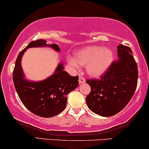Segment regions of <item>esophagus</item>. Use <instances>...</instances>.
Returning <instances> with one entry per match:
<instances>
[{"instance_id": "obj_1", "label": "esophagus", "mask_w": 149, "mask_h": 149, "mask_svg": "<svg viewBox=\"0 0 149 149\" xmlns=\"http://www.w3.org/2000/svg\"><path fill=\"white\" fill-rule=\"evenodd\" d=\"M79 84H81L85 83L86 80H85V79H84V78L83 77L80 76V77H79Z\"/></svg>"}]
</instances>
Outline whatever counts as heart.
<instances>
[{
	"label": "heart",
	"instance_id": "heart-1",
	"mask_svg": "<svg viewBox=\"0 0 149 149\" xmlns=\"http://www.w3.org/2000/svg\"><path fill=\"white\" fill-rule=\"evenodd\" d=\"M113 59V52L108 47L98 45L84 47L74 54L70 63L74 68L86 66L87 74L92 77L102 76L108 69Z\"/></svg>",
	"mask_w": 149,
	"mask_h": 149
}]
</instances>
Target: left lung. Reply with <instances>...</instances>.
<instances>
[{"label":"left lung","mask_w":149,"mask_h":149,"mask_svg":"<svg viewBox=\"0 0 149 149\" xmlns=\"http://www.w3.org/2000/svg\"><path fill=\"white\" fill-rule=\"evenodd\" d=\"M129 47L119 44L118 59L114 61L100 79H87L91 93L86 97L89 109L102 117H111L122 111L137 88V65Z\"/></svg>","instance_id":"left-lung-1"}]
</instances>
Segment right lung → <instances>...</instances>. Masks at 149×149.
<instances>
[{
  "instance_id": "obj_1",
  "label": "right lung",
  "mask_w": 149,
  "mask_h": 149,
  "mask_svg": "<svg viewBox=\"0 0 149 149\" xmlns=\"http://www.w3.org/2000/svg\"><path fill=\"white\" fill-rule=\"evenodd\" d=\"M46 42L43 39L32 41L19 53L13 71V81L20 100L29 111L42 117H52L65 108L67 95L78 86L79 77H72L64 71L61 61L54 72L45 79L33 81L25 79L21 59L27 49L49 47L60 52L57 44H47Z\"/></svg>"
}]
</instances>
